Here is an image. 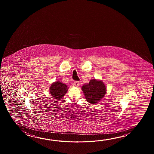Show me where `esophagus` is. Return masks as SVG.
Wrapping results in <instances>:
<instances>
[{
  "mask_svg": "<svg viewBox=\"0 0 154 154\" xmlns=\"http://www.w3.org/2000/svg\"><path fill=\"white\" fill-rule=\"evenodd\" d=\"M74 84L75 86H78L79 85V82H77V81H75L74 82Z\"/></svg>",
  "mask_w": 154,
  "mask_h": 154,
  "instance_id": "obj_1",
  "label": "esophagus"
}]
</instances>
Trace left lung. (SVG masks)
<instances>
[{
	"instance_id": "1",
	"label": "left lung",
	"mask_w": 154,
	"mask_h": 154,
	"mask_svg": "<svg viewBox=\"0 0 154 154\" xmlns=\"http://www.w3.org/2000/svg\"><path fill=\"white\" fill-rule=\"evenodd\" d=\"M82 88L86 101L92 104L100 101L106 92V88L103 82L96 79L90 80L88 84L83 85Z\"/></svg>"
}]
</instances>
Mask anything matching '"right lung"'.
<instances>
[{
    "label": "right lung",
    "instance_id": "1",
    "mask_svg": "<svg viewBox=\"0 0 154 154\" xmlns=\"http://www.w3.org/2000/svg\"><path fill=\"white\" fill-rule=\"evenodd\" d=\"M67 86L60 82H56L50 87V94L57 100H60L67 92Z\"/></svg>",
    "mask_w": 154,
    "mask_h": 154
}]
</instances>
